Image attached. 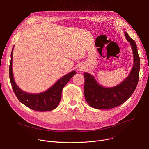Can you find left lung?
I'll use <instances>...</instances> for the list:
<instances>
[{
	"mask_svg": "<svg viewBox=\"0 0 149 149\" xmlns=\"http://www.w3.org/2000/svg\"><path fill=\"white\" fill-rule=\"evenodd\" d=\"M126 39L130 43L133 53L134 64L129 76L118 85L112 88H105L99 84L94 77L84 73V93L86 102L92 108L108 109L118 107L133 93L139 80L140 57L136 42L125 32Z\"/></svg>",
	"mask_w": 149,
	"mask_h": 149,
	"instance_id": "1",
	"label": "left lung"
}]
</instances>
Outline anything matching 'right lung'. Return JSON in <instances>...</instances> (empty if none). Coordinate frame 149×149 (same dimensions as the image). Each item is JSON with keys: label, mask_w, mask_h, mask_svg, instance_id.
I'll return each instance as SVG.
<instances>
[{"label": "right lung", "mask_w": 149, "mask_h": 149, "mask_svg": "<svg viewBox=\"0 0 149 149\" xmlns=\"http://www.w3.org/2000/svg\"><path fill=\"white\" fill-rule=\"evenodd\" d=\"M10 57V63L9 65V78L13 91L18 99V100L24 105L37 111L44 112L52 111L58 105L61 99V92L64 86L76 73L72 71L65 74L56 83L50 88L45 92L40 93L32 94L22 91L17 85L13 79L12 73V52Z\"/></svg>", "instance_id": "obj_1"}]
</instances>
